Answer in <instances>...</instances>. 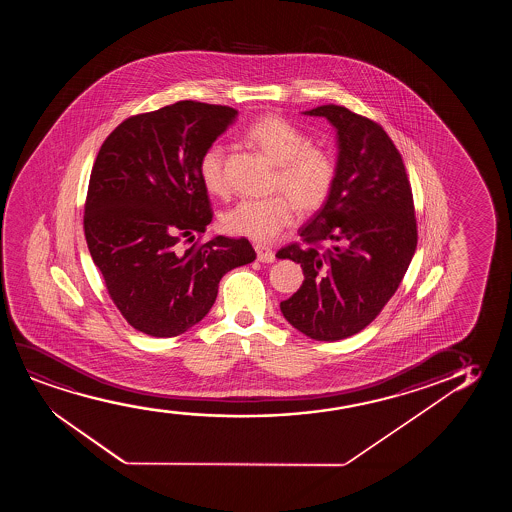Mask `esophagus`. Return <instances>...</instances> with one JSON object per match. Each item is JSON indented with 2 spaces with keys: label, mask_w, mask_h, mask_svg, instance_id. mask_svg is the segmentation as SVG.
Listing matches in <instances>:
<instances>
[{
  "label": "esophagus",
  "mask_w": 512,
  "mask_h": 512,
  "mask_svg": "<svg viewBox=\"0 0 512 512\" xmlns=\"http://www.w3.org/2000/svg\"><path fill=\"white\" fill-rule=\"evenodd\" d=\"M255 252H257V259H259L260 262H267V264H271V262L276 260V255H274L273 250H271V248H267V246L257 245L255 246Z\"/></svg>",
  "instance_id": "esophagus-1"
}]
</instances>
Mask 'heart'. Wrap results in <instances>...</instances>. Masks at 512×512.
I'll return each mask as SVG.
<instances>
[{
	"mask_svg": "<svg viewBox=\"0 0 512 512\" xmlns=\"http://www.w3.org/2000/svg\"><path fill=\"white\" fill-rule=\"evenodd\" d=\"M245 140L276 164L273 187L282 192L264 199H243L227 210L222 225L236 236L271 241L301 213H315L329 201L337 180V162L329 148L311 145L308 134L290 120L266 113L246 126ZM197 173L204 190L222 197L229 192L225 180V150L213 143L203 150Z\"/></svg>",
	"mask_w": 512,
	"mask_h": 512,
	"instance_id": "obj_1",
	"label": "heart"
}]
</instances>
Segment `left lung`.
Returning <instances> with one entry per match:
<instances>
[{
    "label": "left lung",
    "mask_w": 512,
    "mask_h": 512,
    "mask_svg": "<svg viewBox=\"0 0 512 512\" xmlns=\"http://www.w3.org/2000/svg\"><path fill=\"white\" fill-rule=\"evenodd\" d=\"M306 113L337 129V180L329 201L302 225V243L276 253L304 273L280 308L302 334L339 341L374 322L397 292L416 252L418 224L402 155L381 124L344 106Z\"/></svg>",
    "instance_id": "obj_1"
}]
</instances>
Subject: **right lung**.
Listing matches in <instances>:
<instances>
[{
	"label": "right lung",
	"mask_w": 512,
	"mask_h": 512,
	"mask_svg": "<svg viewBox=\"0 0 512 512\" xmlns=\"http://www.w3.org/2000/svg\"><path fill=\"white\" fill-rule=\"evenodd\" d=\"M236 115L229 106L178 101L127 117L99 148L85 241L113 304L143 334L175 337L194 327L222 276L255 260L248 239L203 241L213 210L197 162Z\"/></svg>",
	"instance_id": "add662e5"
}]
</instances>
